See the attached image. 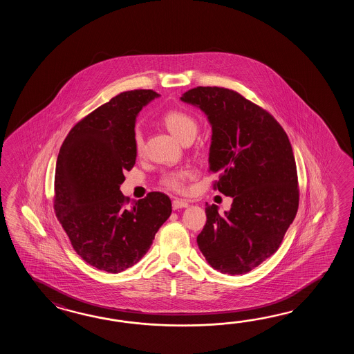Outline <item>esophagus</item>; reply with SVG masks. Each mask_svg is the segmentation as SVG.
<instances>
[{"label": "esophagus", "mask_w": 354, "mask_h": 354, "mask_svg": "<svg viewBox=\"0 0 354 354\" xmlns=\"http://www.w3.org/2000/svg\"><path fill=\"white\" fill-rule=\"evenodd\" d=\"M188 203L186 200H180V198H174L172 201V207L174 210H178V209H183V207H187Z\"/></svg>", "instance_id": "obj_1"}]
</instances>
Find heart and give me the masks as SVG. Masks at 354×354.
Instances as JSON below:
<instances>
[{
    "instance_id": "obj_1",
    "label": "heart",
    "mask_w": 354,
    "mask_h": 354,
    "mask_svg": "<svg viewBox=\"0 0 354 354\" xmlns=\"http://www.w3.org/2000/svg\"><path fill=\"white\" fill-rule=\"evenodd\" d=\"M162 121L166 125V128L176 138H178L180 142H185L187 139H194L196 133H197V129H198V124H197L195 118L191 113L182 111V110H169V111H167L163 115ZM133 139H134L136 151H142L144 145L143 134L139 129H136ZM188 177H189L188 169H178V171L167 172L162 177V185L165 187L172 189V191L180 192L186 187Z\"/></svg>"
}]
</instances>
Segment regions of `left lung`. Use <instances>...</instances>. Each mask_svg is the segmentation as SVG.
Segmentation results:
<instances>
[{"instance_id":"obj_1","label":"left lung","mask_w":354,"mask_h":354,"mask_svg":"<svg viewBox=\"0 0 354 354\" xmlns=\"http://www.w3.org/2000/svg\"><path fill=\"white\" fill-rule=\"evenodd\" d=\"M180 100L207 115L214 188L233 197L224 215L206 203L198 248L221 273H247L277 252L299 209L292 147L271 113L235 91L198 86Z\"/></svg>"}]
</instances>
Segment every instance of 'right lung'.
Returning a JSON list of instances; mask_svg holds the SVG:
<instances>
[{
    "instance_id": "obj_1",
    "label": "right lung",
    "mask_w": 354,
    "mask_h": 354,
    "mask_svg": "<svg viewBox=\"0 0 354 354\" xmlns=\"http://www.w3.org/2000/svg\"><path fill=\"white\" fill-rule=\"evenodd\" d=\"M157 92H121L78 121L60 147L54 178V211L75 253L109 273L134 266L151 248L172 203L162 192L128 206L124 172L136 165L139 111Z\"/></svg>"
}]
</instances>
